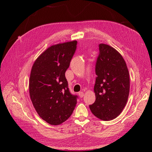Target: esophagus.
Wrapping results in <instances>:
<instances>
[{
  "label": "esophagus",
  "mask_w": 152,
  "mask_h": 152,
  "mask_svg": "<svg viewBox=\"0 0 152 152\" xmlns=\"http://www.w3.org/2000/svg\"><path fill=\"white\" fill-rule=\"evenodd\" d=\"M79 96H80V98H82L84 96V93H83V92H79Z\"/></svg>",
  "instance_id": "34e87169"
}]
</instances>
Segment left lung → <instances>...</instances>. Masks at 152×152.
Instances as JSON below:
<instances>
[{
    "label": "left lung",
    "mask_w": 152,
    "mask_h": 152,
    "mask_svg": "<svg viewBox=\"0 0 152 152\" xmlns=\"http://www.w3.org/2000/svg\"><path fill=\"white\" fill-rule=\"evenodd\" d=\"M99 49L94 87L96 101L89 108L101 120L111 121L121 114L127 103L129 74L125 60L115 49L104 44H100Z\"/></svg>",
    "instance_id": "left-lung-1"
}]
</instances>
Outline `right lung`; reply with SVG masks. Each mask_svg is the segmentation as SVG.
<instances>
[{
	"mask_svg": "<svg viewBox=\"0 0 152 152\" xmlns=\"http://www.w3.org/2000/svg\"><path fill=\"white\" fill-rule=\"evenodd\" d=\"M77 40L53 45L36 59L29 80L30 99L39 117L59 125L71 116L77 96L68 87L65 72L77 48Z\"/></svg>",
	"mask_w": 152,
	"mask_h": 152,
	"instance_id": "right-lung-1",
	"label": "right lung"
}]
</instances>
